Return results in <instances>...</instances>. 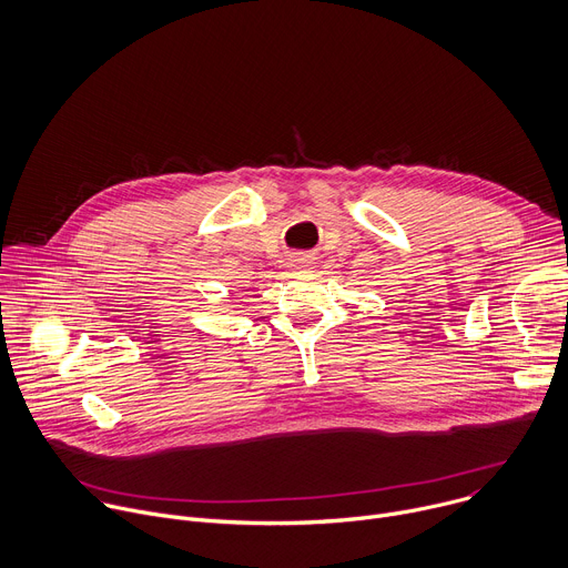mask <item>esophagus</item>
Here are the masks:
<instances>
[{"instance_id": "34e87169", "label": "esophagus", "mask_w": 568, "mask_h": 568, "mask_svg": "<svg viewBox=\"0 0 568 568\" xmlns=\"http://www.w3.org/2000/svg\"><path fill=\"white\" fill-rule=\"evenodd\" d=\"M315 264V257L308 253H293L288 257V268H308Z\"/></svg>"}]
</instances>
